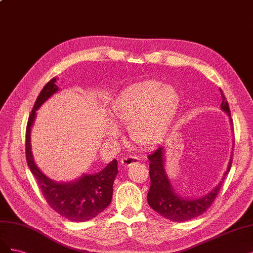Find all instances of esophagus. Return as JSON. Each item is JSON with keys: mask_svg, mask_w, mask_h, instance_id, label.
Wrapping results in <instances>:
<instances>
[{"mask_svg": "<svg viewBox=\"0 0 253 253\" xmlns=\"http://www.w3.org/2000/svg\"><path fill=\"white\" fill-rule=\"evenodd\" d=\"M140 162V159L134 156H124L121 159V164L123 166H131L132 164Z\"/></svg>", "mask_w": 253, "mask_h": 253, "instance_id": "1", "label": "esophagus"}]
</instances>
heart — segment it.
<instances>
[{"label": "heart", "mask_w": 253, "mask_h": 253, "mask_svg": "<svg viewBox=\"0 0 253 253\" xmlns=\"http://www.w3.org/2000/svg\"><path fill=\"white\" fill-rule=\"evenodd\" d=\"M180 105V95L173 87L163 86L158 81H144L127 87L113 101L111 120L127 125L131 141L142 147L158 144L165 135ZM116 138L115 127L107 129Z\"/></svg>", "instance_id": "obj_1"}]
</instances>
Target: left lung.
I'll use <instances>...</instances> for the list:
<instances>
[{
    "label": "left lung",
    "mask_w": 253,
    "mask_h": 253,
    "mask_svg": "<svg viewBox=\"0 0 253 253\" xmlns=\"http://www.w3.org/2000/svg\"><path fill=\"white\" fill-rule=\"evenodd\" d=\"M219 91H221L222 94L221 109L225 111L228 116L231 117L229 105H228V102L221 88H219ZM230 122L232 123L231 119ZM148 160L150 161V188L147 195L149 206L153 210H156L162 216H164L165 218L170 219L172 222L178 223L188 221V219L199 216L203 212H205L211 206V204L215 200L219 189H221L225 176L230 171L232 164L231 156L230 162L228 164V168L224 174L222 182L213 190H211L208 194L204 195V197L200 199L187 200L181 198L180 195H177L170 184L164 167V147L160 146L159 148L151 152L148 156Z\"/></svg>",
    "instance_id": "1"
}]
</instances>
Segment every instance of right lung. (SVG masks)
Here are the masks:
<instances>
[{
	"label": "right lung",
	"instance_id": "obj_1",
	"mask_svg": "<svg viewBox=\"0 0 253 253\" xmlns=\"http://www.w3.org/2000/svg\"><path fill=\"white\" fill-rule=\"evenodd\" d=\"M55 82L56 79L53 78L44 86L29 116L26 128V160L48 205L71 222H86L101 213L111 203L112 186L119 172L118 161L113 160L100 172L83 174L70 183L53 182L37 167L31 152V127L41 105L59 90Z\"/></svg>",
	"mask_w": 253,
	"mask_h": 253
}]
</instances>
